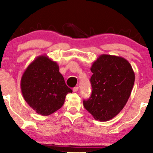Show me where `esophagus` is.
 I'll use <instances>...</instances> for the list:
<instances>
[{
    "label": "esophagus",
    "mask_w": 153,
    "mask_h": 153,
    "mask_svg": "<svg viewBox=\"0 0 153 153\" xmlns=\"http://www.w3.org/2000/svg\"><path fill=\"white\" fill-rule=\"evenodd\" d=\"M72 91H73V92H74V93H76V92L79 91V87H74V88L72 89Z\"/></svg>",
    "instance_id": "1"
}]
</instances>
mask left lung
I'll list each match as a JSON object with an SVG mask.
<instances>
[{
    "mask_svg": "<svg viewBox=\"0 0 153 153\" xmlns=\"http://www.w3.org/2000/svg\"><path fill=\"white\" fill-rule=\"evenodd\" d=\"M92 94L83 106L95 120L108 121L120 113L131 95L135 74L125 58L102 54L91 68Z\"/></svg>",
    "mask_w": 153,
    "mask_h": 153,
    "instance_id": "8db88e82",
    "label": "left lung"
}]
</instances>
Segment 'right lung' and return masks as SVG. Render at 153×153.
<instances>
[{
    "label": "right lung",
    "instance_id": "obj_1",
    "mask_svg": "<svg viewBox=\"0 0 153 153\" xmlns=\"http://www.w3.org/2000/svg\"><path fill=\"white\" fill-rule=\"evenodd\" d=\"M21 90L25 101L42 116H49L61 108L67 94L72 89L67 86L59 66L47 55L37 56L21 79Z\"/></svg>",
    "mask_w": 153,
    "mask_h": 153
}]
</instances>
